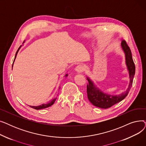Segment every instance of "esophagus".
<instances>
[{
    "label": "esophagus",
    "instance_id": "esophagus-1",
    "mask_svg": "<svg viewBox=\"0 0 146 146\" xmlns=\"http://www.w3.org/2000/svg\"><path fill=\"white\" fill-rule=\"evenodd\" d=\"M83 69H84L83 66L82 65H81V64H79L78 66H76V68H75L76 71L77 72H78V73H80V72H83Z\"/></svg>",
    "mask_w": 146,
    "mask_h": 146
}]
</instances>
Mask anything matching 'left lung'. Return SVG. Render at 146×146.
<instances>
[{
  "instance_id": "obj_1",
  "label": "left lung",
  "mask_w": 146,
  "mask_h": 146,
  "mask_svg": "<svg viewBox=\"0 0 146 146\" xmlns=\"http://www.w3.org/2000/svg\"><path fill=\"white\" fill-rule=\"evenodd\" d=\"M121 47L125 52V62L129 75L130 82L128 88L125 92L121 94L115 96L110 95L104 94L98 88H96L93 82L90 80L89 78H87L89 82L88 85H87V94L88 99L94 106L98 107V108L106 109L121 102L127 96L130 89L132 86L135 67L133 60L131 51L125 40H122Z\"/></svg>"
}]
</instances>
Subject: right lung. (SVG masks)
I'll return each instance as SVG.
<instances>
[{"label":"right lung","mask_w":146,"mask_h":146,"mask_svg":"<svg viewBox=\"0 0 146 146\" xmlns=\"http://www.w3.org/2000/svg\"><path fill=\"white\" fill-rule=\"evenodd\" d=\"M21 47V46H20L19 48H18V50H17V52H16V54H15V59L16 58V57H17V54H18V52L19 50L20 49ZM15 59H14V60H13L12 67H13V65L14 61H15ZM65 76H67V74H66ZM56 99H57V98L53 99L52 101H51L50 102H48V103H47V104H42L41 105H39V106H29L31 107V108H32L35 109V110H41V109H44V108H48V107H50V106H51L52 105H53L55 101L56 100Z\"/></svg>","instance_id":"add662e5"}]
</instances>
